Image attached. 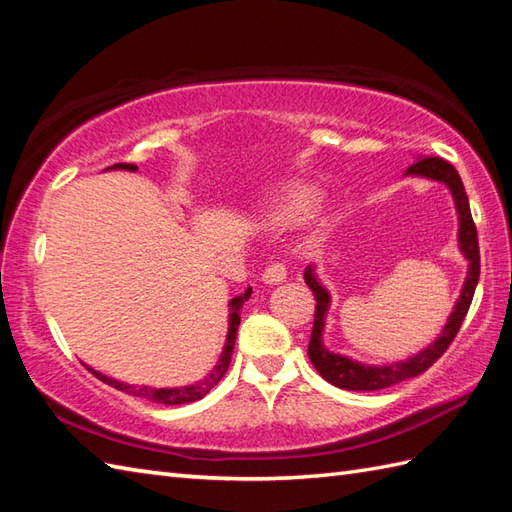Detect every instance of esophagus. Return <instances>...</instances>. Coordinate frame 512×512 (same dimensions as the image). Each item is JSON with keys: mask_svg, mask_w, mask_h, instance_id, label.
<instances>
[{"mask_svg": "<svg viewBox=\"0 0 512 512\" xmlns=\"http://www.w3.org/2000/svg\"><path fill=\"white\" fill-rule=\"evenodd\" d=\"M286 275H288L286 264L273 262V264H268V266H266L262 279L266 281V284H281V281H286Z\"/></svg>", "mask_w": 512, "mask_h": 512, "instance_id": "1", "label": "esophagus"}]
</instances>
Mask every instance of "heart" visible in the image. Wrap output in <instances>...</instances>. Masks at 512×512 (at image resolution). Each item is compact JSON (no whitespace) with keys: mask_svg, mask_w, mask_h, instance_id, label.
<instances>
[{"mask_svg":"<svg viewBox=\"0 0 512 512\" xmlns=\"http://www.w3.org/2000/svg\"><path fill=\"white\" fill-rule=\"evenodd\" d=\"M303 204H306V195H303V193H292L290 198H288V206H286V211H288V213H295L297 209H301Z\"/></svg>","mask_w":512,"mask_h":512,"instance_id":"b5f03b06","label":"heart"}]
</instances>
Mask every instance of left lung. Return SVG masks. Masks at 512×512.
Listing matches in <instances>:
<instances>
[{
  "label": "left lung",
  "mask_w": 512,
  "mask_h": 512,
  "mask_svg": "<svg viewBox=\"0 0 512 512\" xmlns=\"http://www.w3.org/2000/svg\"><path fill=\"white\" fill-rule=\"evenodd\" d=\"M407 173L431 178V180H440L451 189L453 200H455V209H458V213H460V248L466 255V259H469V275H466L462 295H460L458 303H455V310L449 317V323L444 325V330L436 343L429 345L427 350H422L420 354L409 358V361H405V363L367 367L361 363H354V361H350V358H345L341 354H332L323 347V343H321L323 317L330 306V295L325 292L323 286H319V281L314 279L312 268H308L303 277H306V284L312 290L314 301H317V308H314V325H312V336H310V345H308V356H310L312 365L317 367V372L334 387L350 389V391H376V389L398 385V383H402V380L427 372V369L436 363L444 352L449 350V345L453 343L455 334H458L462 328L466 312H469V308H471L475 286H477V281H480V244H477V228H475L473 215H471L469 198H466L464 184L460 180V173L455 171L451 162L436 158V156L413 162V165L407 169Z\"/></svg>",
  "instance_id": "8db88e82"
}]
</instances>
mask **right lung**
Segmentation results:
<instances>
[{"instance_id":"right-lung-1","label":"right lung","mask_w":512,"mask_h":512,"mask_svg":"<svg viewBox=\"0 0 512 512\" xmlns=\"http://www.w3.org/2000/svg\"><path fill=\"white\" fill-rule=\"evenodd\" d=\"M110 169H127V171H136L138 167L136 165H129V162H118V165L110 167ZM250 292H253V288H248L246 292H242V295H237L231 299V328H228V339H226V345H224V352H222V358L217 361L213 372L202 378L200 383L195 385H189V387H180V389H154V387H138V385H127V383H118V380L114 378H107L99 372H94V369H90V372L103 380V383H107L110 387L123 391V394H129V396H136V398H145V400H151V402H158V405H184V402H195L204 398L209 391L220 383L222 376L226 374L228 365H231V356H233V347H235V336H237V328H239V321H242V317H239V310H242L244 303L248 301Z\"/></svg>"}]
</instances>
